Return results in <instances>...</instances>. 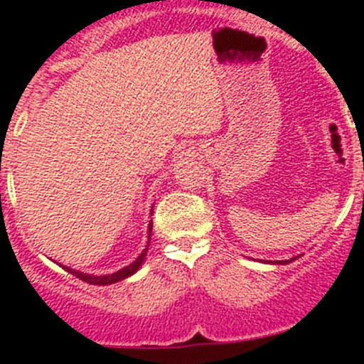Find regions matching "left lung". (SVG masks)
Returning <instances> with one entry per match:
<instances>
[{"label": "left lung", "mask_w": 364, "mask_h": 364, "mask_svg": "<svg viewBox=\"0 0 364 364\" xmlns=\"http://www.w3.org/2000/svg\"><path fill=\"white\" fill-rule=\"evenodd\" d=\"M292 260H296V257L291 260H278V262H273V264H289V262H292Z\"/></svg>", "instance_id": "8db88e82"}]
</instances>
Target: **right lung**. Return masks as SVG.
<instances>
[{"mask_svg": "<svg viewBox=\"0 0 364 364\" xmlns=\"http://www.w3.org/2000/svg\"><path fill=\"white\" fill-rule=\"evenodd\" d=\"M153 215V213H151ZM151 230H153V222H149L148 225V245H146V248L142 250L141 255L137 257V259L134 260L132 264H128L127 267H123V269L116 271V273H111V274H100V277H97V274H87V273H82V271H77V269H72V267H67V266H60L63 267V269H67L68 273H72L73 277H77L79 280L82 282H87V284L91 285H111V284H116V282H121L124 280V278L132 277L134 273H137L139 269H141L142 262H144L146 259V253H148V248H149V241H151Z\"/></svg>", "mask_w": 364, "mask_h": 364, "instance_id": "1", "label": "right lung"}]
</instances>
